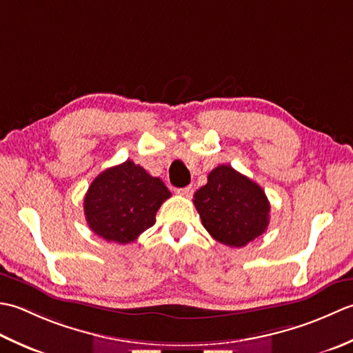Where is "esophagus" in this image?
<instances>
[{
  "mask_svg": "<svg viewBox=\"0 0 353 353\" xmlns=\"http://www.w3.org/2000/svg\"><path fill=\"white\" fill-rule=\"evenodd\" d=\"M176 193L183 196H190L193 193V189H192V185H185V187H181V189H176Z\"/></svg>",
  "mask_w": 353,
  "mask_h": 353,
  "instance_id": "obj_1",
  "label": "esophagus"
}]
</instances>
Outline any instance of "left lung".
<instances>
[{"label":"left lung","mask_w":353,"mask_h":353,"mask_svg":"<svg viewBox=\"0 0 353 353\" xmlns=\"http://www.w3.org/2000/svg\"><path fill=\"white\" fill-rule=\"evenodd\" d=\"M193 204L213 239L228 247H245L270 224V201L262 187L228 164L208 174Z\"/></svg>","instance_id":"1"}]
</instances>
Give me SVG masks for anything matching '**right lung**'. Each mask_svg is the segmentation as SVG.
I'll return each instance as SVG.
<instances>
[{
  "instance_id": "1",
  "label": "right lung",
  "mask_w": 353,
  "mask_h": 353,
  "mask_svg": "<svg viewBox=\"0 0 353 353\" xmlns=\"http://www.w3.org/2000/svg\"><path fill=\"white\" fill-rule=\"evenodd\" d=\"M170 198L160 178L131 160L103 170L83 199L88 227L108 242H134L155 224V214Z\"/></svg>"
}]
</instances>
